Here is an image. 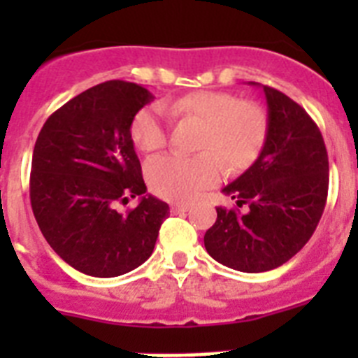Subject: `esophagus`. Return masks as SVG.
Instances as JSON below:
<instances>
[{"label":"esophagus","mask_w":358,"mask_h":358,"mask_svg":"<svg viewBox=\"0 0 358 358\" xmlns=\"http://www.w3.org/2000/svg\"><path fill=\"white\" fill-rule=\"evenodd\" d=\"M188 204H172V206H170V210H172V213L173 215H177V213H185V211H188Z\"/></svg>","instance_id":"1"}]
</instances>
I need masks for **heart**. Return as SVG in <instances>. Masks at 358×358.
I'll return each instance as SVG.
<instances>
[{
  "label": "heart",
  "instance_id": "1",
  "mask_svg": "<svg viewBox=\"0 0 358 358\" xmlns=\"http://www.w3.org/2000/svg\"><path fill=\"white\" fill-rule=\"evenodd\" d=\"M164 110L202 123L197 156L164 154L147 163V181L152 192L166 201L188 202L229 170H243L260 156L267 140L268 118L264 107L252 100H240L226 91H192L172 102L141 109L131 123V138L141 152L159 150L169 132Z\"/></svg>",
  "mask_w": 358,
  "mask_h": 358
}]
</instances>
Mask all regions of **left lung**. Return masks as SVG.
<instances>
[{
	"label": "left lung",
	"instance_id": "obj_1",
	"mask_svg": "<svg viewBox=\"0 0 358 358\" xmlns=\"http://www.w3.org/2000/svg\"><path fill=\"white\" fill-rule=\"evenodd\" d=\"M264 148L222 189L236 206L217 208V220L204 235L211 258L242 273L273 271L305 248L327 206L330 181L328 152L314 120L281 91L264 85Z\"/></svg>",
	"mask_w": 358,
	"mask_h": 358
}]
</instances>
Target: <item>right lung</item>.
Returning a JSON list of instances; mask_svg holds the SVG:
<instances>
[{
	"label": "right lung",
	"instance_id": "obj_1",
	"mask_svg": "<svg viewBox=\"0 0 358 358\" xmlns=\"http://www.w3.org/2000/svg\"><path fill=\"white\" fill-rule=\"evenodd\" d=\"M154 100L143 85L107 80L57 109L37 136L30 202L50 248L94 278L140 267L154 251L169 204L147 195L131 138L136 113ZM141 196L127 214L118 201Z\"/></svg>",
	"mask_w": 358,
	"mask_h": 358
}]
</instances>
